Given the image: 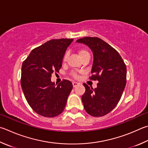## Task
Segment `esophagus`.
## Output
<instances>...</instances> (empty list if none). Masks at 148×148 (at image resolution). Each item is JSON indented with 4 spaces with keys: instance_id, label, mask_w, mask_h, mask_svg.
<instances>
[{
    "instance_id": "1",
    "label": "esophagus",
    "mask_w": 148,
    "mask_h": 148,
    "mask_svg": "<svg viewBox=\"0 0 148 148\" xmlns=\"http://www.w3.org/2000/svg\"><path fill=\"white\" fill-rule=\"evenodd\" d=\"M79 84V83L76 82H72V85H73V87H77V86Z\"/></svg>"
}]
</instances>
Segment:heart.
Masks as SVG:
<instances>
[{
    "label": "heart",
    "mask_w": 148,
    "mask_h": 148,
    "mask_svg": "<svg viewBox=\"0 0 148 148\" xmlns=\"http://www.w3.org/2000/svg\"><path fill=\"white\" fill-rule=\"evenodd\" d=\"M78 53H79V55L80 58H81L82 57H83V56H86V55H89V53H88V51L87 50H85V49L79 50ZM68 56H69V54H68V53H67V52H66L65 54H64L63 58V62H65V61H66V59H67V58H68ZM72 76L75 77V78H77V74L76 73V72H73V73L72 74Z\"/></svg>",
    "instance_id": "b5f03b06"
}]
</instances>
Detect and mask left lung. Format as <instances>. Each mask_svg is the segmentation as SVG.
I'll list each match as a JSON object with an SVG mask.
<instances>
[{
	"label": "left lung",
	"instance_id": "1",
	"mask_svg": "<svg viewBox=\"0 0 148 148\" xmlns=\"http://www.w3.org/2000/svg\"><path fill=\"white\" fill-rule=\"evenodd\" d=\"M92 50L94 61L91 80H98L97 87L84 83L82 96L84 109L88 114L100 117L108 114L119 103L126 84L127 69L119 53L98 37H85L77 40Z\"/></svg>",
	"mask_w": 148,
	"mask_h": 148
}]
</instances>
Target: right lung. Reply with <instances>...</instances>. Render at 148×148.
I'll use <instances>...</instances> for the list:
<instances>
[{
	"instance_id": "obj_1",
	"label": "right lung",
	"mask_w": 148,
	"mask_h": 148,
	"mask_svg": "<svg viewBox=\"0 0 148 148\" xmlns=\"http://www.w3.org/2000/svg\"><path fill=\"white\" fill-rule=\"evenodd\" d=\"M73 39H52L32 50L23 61L21 84L26 100L34 111L45 117H54L65 109L72 83L63 79L56 86L51 82L53 72L62 66L66 50Z\"/></svg>"
}]
</instances>
